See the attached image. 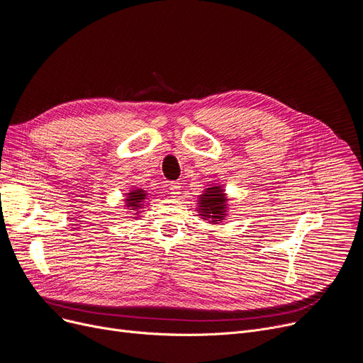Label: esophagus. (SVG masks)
Masks as SVG:
<instances>
[{
  "label": "esophagus",
  "mask_w": 363,
  "mask_h": 363,
  "mask_svg": "<svg viewBox=\"0 0 363 363\" xmlns=\"http://www.w3.org/2000/svg\"><path fill=\"white\" fill-rule=\"evenodd\" d=\"M169 193L170 194H173V196H177V194H179V190H181V184L179 182H170L169 184Z\"/></svg>",
  "instance_id": "esophagus-1"
}]
</instances>
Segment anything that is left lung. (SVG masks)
<instances>
[{"label":"left lung","mask_w":363,"mask_h":363,"mask_svg":"<svg viewBox=\"0 0 363 363\" xmlns=\"http://www.w3.org/2000/svg\"><path fill=\"white\" fill-rule=\"evenodd\" d=\"M225 203L227 197L221 186H211V189H206V191L200 196V216L203 217V220H211V223L217 224L218 221L224 220L227 208Z\"/></svg>","instance_id":"left-lung-1"}]
</instances>
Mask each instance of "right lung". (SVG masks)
Wrapping results in <instances>:
<instances>
[{
    "label": "right lung",
    "instance_id": "obj_1",
    "mask_svg": "<svg viewBox=\"0 0 363 363\" xmlns=\"http://www.w3.org/2000/svg\"><path fill=\"white\" fill-rule=\"evenodd\" d=\"M146 197V193L143 190H133L128 193V197L125 199L127 208H131L133 211H138L143 203V199Z\"/></svg>",
    "mask_w": 363,
    "mask_h": 363
}]
</instances>
